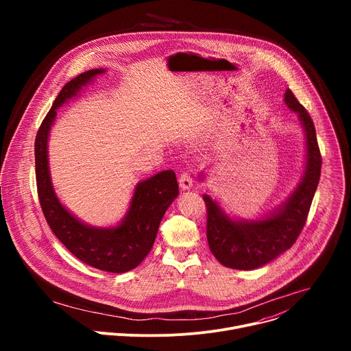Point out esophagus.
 <instances>
[{"instance_id":"34e87169","label":"esophagus","mask_w":351,"mask_h":351,"mask_svg":"<svg viewBox=\"0 0 351 351\" xmlns=\"http://www.w3.org/2000/svg\"><path fill=\"white\" fill-rule=\"evenodd\" d=\"M179 186H180V189H183V190L191 189V186H193V178L190 176L189 172H182V173H180V176H179Z\"/></svg>"}]
</instances>
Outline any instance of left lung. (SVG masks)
I'll use <instances>...</instances> for the list:
<instances>
[{"label":"left lung","instance_id":"left-lung-1","mask_svg":"<svg viewBox=\"0 0 351 351\" xmlns=\"http://www.w3.org/2000/svg\"><path fill=\"white\" fill-rule=\"evenodd\" d=\"M285 104L297 114L306 136V167L293 193L279 207L260 219L230 217L208 194L207 239L211 253L225 267L252 271L260 268L289 250L303 230L321 176L322 158L311 117L297 101L290 88L285 91ZM204 179V173L198 175Z\"/></svg>","mask_w":351,"mask_h":351}]
</instances>
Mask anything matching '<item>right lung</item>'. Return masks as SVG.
Returning a JSON list of instances; mask_svg holds the SVG:
<instances>
[{
	"mask_svg": "<svg viewBox=\"0 0 351 351\" xmlns=\"http://www.w3.org/2000/svg\"><path fill=\"white\" fill-rule=\"evenodd\" d=\"M106 69H91L68 82L44 118L34 143L40 206L60 241L82 263L112 274L136 268L153 248L164 214L179 194L176 175L162 171L136 184L130 206L117 226L97 228L76 218L56 194L48 165V137L57 110Z\"/></svg>",
	"mask_w": 351,
	"mask_h": 351,
	"instance_id": "obj_1",
	"label": "right lung"
}]
</instances>
